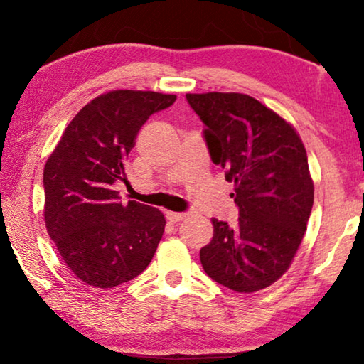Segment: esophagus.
I'll use <instances>...</instances> for the list:
<instances>
[{"label": "esophagus", "mask_w": 364, "mask_h": 364, "mask_svg": "<svg viewBox=\"0 0 364 364\" xmlns=\"http://www.w3.org/2000/svg\"><path fill=\"white\" fill-rule=\"evenodd\" d=\"M165 215H167V218L171 221V223H178V221L186 220L191 215V212H167Z\"/></svg>", "instance_id": "obj_1"}]
</instances>
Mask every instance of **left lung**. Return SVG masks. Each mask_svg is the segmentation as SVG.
Segmentation results:
<instances>
[{
    "instance_id": "obj_1",
    "label": "left lung",
    "mask_w": 364,
    "mask_h": 364,
    "mask_svg": "<svg viewBox=\"0 0 364 364\" xmlns=\"http://www.w3.org/2000/svg\"><path fill=\"white\" fill-rule=\"evenodd\" d=\"M205 125L215 165L234 183L236 226L217 218L200 249L210 278L236 292H255L278 281L304 239L313 207L306 151L289 123L241 93L186 95Z\"/></svg>"
}]
</instances>
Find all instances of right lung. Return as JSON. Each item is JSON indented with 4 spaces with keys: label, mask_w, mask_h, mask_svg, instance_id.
I'll use <instances>...</instances> for the list:
<instances>
[{
    "label": "right lung",
    "mask_w": 364,
    "mask_h": 364,
    "mask_svg": "<svg viewBox=\"0 0 364 364\" xmlns=\"http://www.w3.org/2000/svg\"><path fill=\"white\" fill-rule=\"evenodd\" d=\"M175 95L119 90L80 110L65 128L43 173L49 237L78 279L107 289L143 273L165 230L164 213L120 202L128 152L149 117Z\"/></svg>",
    "instance_id": "obj_1"
}]
</instances>
